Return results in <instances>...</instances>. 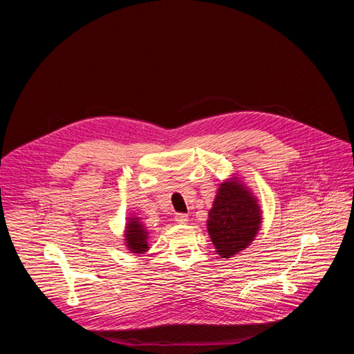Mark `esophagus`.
Returning <instances> with one entry per match:
<instances>
[{
	"mask_svg": "<svg viewBox=\"0 0 354 354\" xmlns=\"http://www.w3.org/2000/svg\"><path fill=\"white\" fill-rule=\"evenodd\" d=\"M176 221L177 223H180V224H185V223H187L189 221V216L187 214H183V212H178V214H176Z\"/></svg>",
	"mask_w": 354,
	"mask_h": 354,
	"instance_id": "34e87169",
	"label": "esophagus"
}]
</instances>
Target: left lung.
<instances>
[{"label":"left lung","instance_id":"1","mask_svg":"<svg viewBox=\"0 0 354 354\" xmlns=\"http://www.w3.org/2000/svg\"><path fill=\"white\" fill-rule=\"evenodd\" d=\"M208 233L217 254L229 259L248 246L261 223L260 207L238 183H223L208 218Z\"/></svg>","mask_w":354,"mask_h":354}]
</instances>
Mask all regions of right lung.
<instances>
[{
  "label": "right lung",
  "mask_w": 354,
  "mask_h": 354,
  "mask_svg": "<svg viewBox=\"0 0 354 354\" xmlns=\"http://www.w3.org/2000/svg\"><path fill=\"white\" fill-rule=\"evenodd\" d=\"M125 238H127V246L131 250V252L142 254L147 251V243H146L147 232L145 230L142 224L137 221V218L128 221Z\"/></svg>",
  "instance_id": "obj_1"
}]
</instances>
